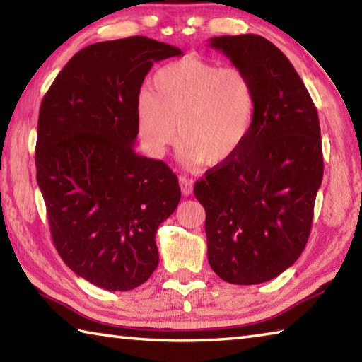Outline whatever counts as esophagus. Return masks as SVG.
I'll use <instances>...</instances> for the list:
<instances>
[{
	"mask_svg": "<svg viewBox=\"0 0 362 362\" xmlns=\"http://www.w3.org/2000/svg\"><path fill=\"white\" fill-rule=\"evenodd\" d=\"M179 183H180V189L183 196H189L193 193V179H188L185 175L179 177Z\"/></svg>",
	"mask_w": 362,
	"mask_h": 362,
	"instance_id": "34e87169",
	"label": "esophagus"
}]
</instances>
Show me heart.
<instances>
[{"label":"heart","instance_id":"b5f03b06","mask_svg":"<svg viewBox=\"0 0 362 362\" xmlns=\"http://www.w3.org/2000/svg\"><path fill=\"white\" fill-rule=\"evenodd\" d=\"M253 115L255 91L245 72L196 57L164 64L136 104L147 152L160 158L179 136V156L189 168L233 158L248 137Z\"/></svg>","mask_w":362,"mask_h":362}]
</instances>
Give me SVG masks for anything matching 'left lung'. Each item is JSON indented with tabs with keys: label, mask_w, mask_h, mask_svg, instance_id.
I'll use <instances>...</instances> for the list:
<instances>
[{
	"label": "left lung",
	"mask_w": 362,
	"mask_h": 362,
	"mask_svg": "<svg viewBox=\"0 0 362 362\" xmlns=\"http://www.w3.org/2000/svg\"><path fill=\"white\" fill-rule=\"evenodd\" d=\"M250 77L253 124L233 158L194 183L206 209L207 258L233 285H256L293 266L310 235L323 180L317 107L284 52L258 35L209 41Z\"/></svg>",
	"instance_id": "left-lung-1"
}]
</instances>
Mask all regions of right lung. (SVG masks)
<instances>
[{"mask_svg": "<svg viewBox=\"0 0 362 362\" xmlns=\"http://www.w3.org/2000/svg\"><path fill=\"white\" fill-rule=\"evenodd\" d=\"M144 36L91 44L41 103L36 179L54 245L72 272L128 291L158 266L155 234L180 187L166 163L136 153V104L155 62L180 55Z\"/></svg>", "mask_w": 362, "mask_h": 362, "instance_id": "add662e5", "label": "right lung"}]
</instances>
